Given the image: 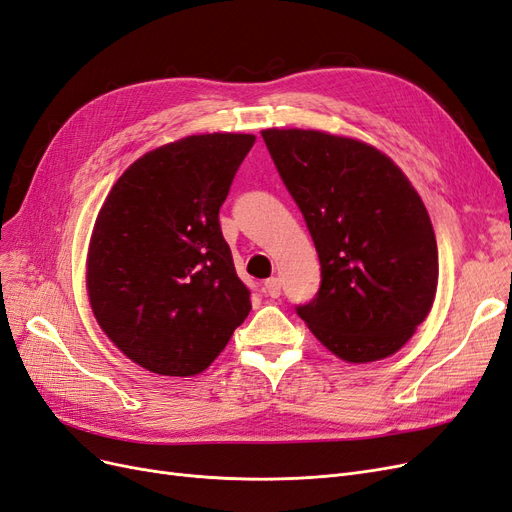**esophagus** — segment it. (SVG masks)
Wrapping results in <instances>:
<instances>
[{
	"mask_svg": "<svg viewBox=\"0 0 512 512\" xmlns=\"http://www.w3.org/2000/svg\"><path fill=\"white\" fill-rule=\"evenodd\" d=\"M265 292L269 294L271 299H277L282 294V282L280 277H269V280L265 282Z\"/></svg>",
	"mask_w": 512,
	"mask_h": 512,
	"instance_id": "1",
	"label": "esophagus"
}]
</instances>
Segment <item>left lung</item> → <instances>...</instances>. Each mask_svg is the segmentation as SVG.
Returning <instances> with one entry per match:
<instances>
[{
  "mask_svg": "<svg viewBox=\"0 0 512 512\" xmlns=\"http://www.w3.org/2000/svg\"><path fill=\"white\" fill-rule=\"evenodd\" d=\"M320 258L297 314L335 356L369 363L404 346L433 305L438 245L408 177L367 143L318 130H262Z\"/></svg>",
  "mask_w": 512,
  "mask_h": 512,
  "instance_id": "1",
  "label": "left lung"
}]
</instances>
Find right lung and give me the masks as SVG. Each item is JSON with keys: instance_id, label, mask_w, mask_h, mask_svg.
<instances>
[{"instance_id": "right-lung-1", "label": "right lung", "mask_w": 512, "mask_h": 512, "mask_svg": "<svg viewBox=\"0 0 512 512\" xmlns=\"http://www.w3.org/2000/svg\"><path fill=\"white\" fill-rule=\"evenodd\" d=\"M254 134H198L138 158L108 192L87 292L108 339L160 376H194L252 309L220 207Z\"/></svg>"}]
</instances>
